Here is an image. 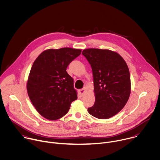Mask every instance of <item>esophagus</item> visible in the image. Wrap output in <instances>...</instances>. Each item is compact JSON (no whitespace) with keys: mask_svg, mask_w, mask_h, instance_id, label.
<instances>
[{"mask_svg":"<svg viewBox=\"0 0 160 160\" xmlns=\"http://www.w3.org/2000/svg\"><path fill=\"white\" fill-rule=\"evenodd\" d=\"M85 91H86V88H82V89L79 90V92H80V95H81L82 96H84V94H85Z\"/></svg>","mask_w":160,"mask_h":160,"instance_id":"1","label":"esophagus"}]
</instances>
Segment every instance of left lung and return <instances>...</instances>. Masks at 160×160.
Returning a JSON list of instances; mask_svg holds the SVG:
<instances>
[{"mask_svg":"<svg viewBox=\"0 0 160 160\" xmlns=\"http://www.w3.org/2000/svg\"><path fill=\"white\" fill-rule=\"evenodd\" d=\"M92 67L95 103L87 111L99 119L116 115L127 102L131 92L128 66L117 52L90 48L82 53Z\"/></svg>","mask_w":160,"mask_h":160,"instance_id":"8db88e82","label":"left lung"}]
</instances>
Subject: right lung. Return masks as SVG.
<instances>
[{"instance_id":"right-lung-1","label":"right lung","mask_w":160,"mask_h":160,"mask_svg":"<svg viewBox=\"0 0 160 160\" xmlns=\"http://www.w3.org/2000/svg\"><path fill=\"white\" fill-rule=\"evenodd\" d=\"M82 50L70 48L49 49L35 60L28 75L27 92L41 116L49 120L62 118L77 99L73 79L66 72L69 64Z\"/></svg>"}]
</instances>
